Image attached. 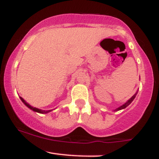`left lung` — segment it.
<instances>
[{"mask_svg": "<svg viewBox=\"0 0 159 159\" xmlns=\"http://www.w3.org/2000/svg\"><path fill=\"white\" fill-rule=\"evenodd\" d=\"M136 95H137V93H136L134 95V96H132V98H130V99H129V100H128V102H125V104H124V105H122V106L119 107H118V108L115 109V111H120V110H122V109H124V108H125V107H126L128 106V105H130L131 103H132V102L133 101V100L134 99V98H135Z\"/></svg>", "mask_w": 159, "mask_h": 159, "instance_id": "obj_1", "label": "left lung"}]
</instances>
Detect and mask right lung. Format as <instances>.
Returning <instances> with one entry per match:
<instances>
[{
    "instance_id": "add662e5",
    "label": "right lung",
    "mask_w": 159,
    "mask_h": 159,
    "mask_svg": "<svg viewBox=\"0 0 159 159\" xmlns=\"http://www.w3.org/2000/svg\"><path fill=\"white\" fill-rule=\"evenodd\" d=\"M20 98H21V101H22V102H23L24 104H25V105H26V106H27V107H29V108H30V109H31L32 111H35V112L40 113V114H47V113L50 112V111H52V110L44 111V110H41V109H39V108H36V107H33V106H31V105H29L28 103H27L26 102H25V100H24V98H21V97H20Z\"/></svg>"
}]
</instances>
